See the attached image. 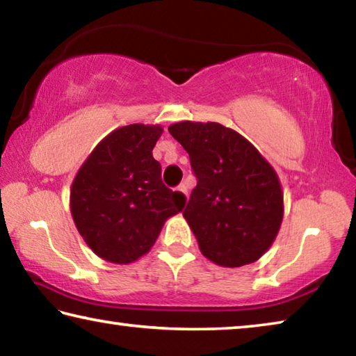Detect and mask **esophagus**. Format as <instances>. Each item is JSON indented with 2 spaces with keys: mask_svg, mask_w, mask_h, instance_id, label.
<instances>
[{
  "mask_svg": "<svg viewBox=\"0 0 356 356\" xmlns=\"http://www.w3.org/2000/svg\"><path fill=\"white\" fill-rule=\"evenodd\" d=\"M177 191H180L182 193V195L186 197V200H188V188H186V185L185 184H182V185H179V188H177Z\"/></svg>",
  "mask_w": 356,
  "mask_h": 356,
  "instance_id": "esophagus-1",
  "label": "esophagus"
}]
</instances>
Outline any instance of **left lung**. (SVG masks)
I'll use <instances>...</instances> for the list:
<instances>
[{
	"mask_svg": "<svg viewBox=\"0 0 356 356\" xmlns=\"http://www.w3.org/2000/svg\"><path fill=\"white\" fill-rule=\"evenodd\" d=\"M188 152L197 185L184 210L209 261L242 267L261 259L278 236L284 196L273 166L238 131L218 122L168 127Z\"/></svg>",
	"mask_w": 356,
	"mask_h": 356,
	"instance_id": "left-lung-1",
	"label": "left lung"
}]
</instances>
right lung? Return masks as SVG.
Wrapping results in <instances>:
<instances>
[{
  "label": "right lung",
  "mask_w": 356,
  "mask_h": 356,
  "mask_svg": "<svg viewBox=\"0 0 356 356\" xmlns=\"http://www.w3.org/2000/svg\"><path fill=\"white\" fill-rule=\"evenodd\" d=\"M159 124L113 130L88 155L70 186V213L86 245L111 264L147 254L165 221L182 210L185 196L166 188L152 149Z\"/></svg>",
  "instance_id": "right-lung-1"
}]
</instances>
